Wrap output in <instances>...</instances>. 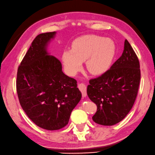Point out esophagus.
<instances>
[{
  "label": "esophagus",
  "mask_w": 155,
  "mask_h": 155,
  "mask_svg": "<svg viewBox=\"0 0 155 155\" xmlns=\"http://www.w3.org/2000/svg\"><path fill=\"white\" fill-rule=\"evenodd\" d=\"M78 88H79L80 91L82 92V97L87 96V86H86L84 84L81 83V84H78Z\"/></svg>",
  "instance_id": "obj_1"
}]
</instances>
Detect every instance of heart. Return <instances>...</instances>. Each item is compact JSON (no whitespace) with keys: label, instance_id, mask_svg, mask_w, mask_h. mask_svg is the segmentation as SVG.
Listing matches in <instances>:
<instances>
[{"label":"heart","instance_id":"1","mask_svg":"<svg viewBox=\"0 0 155 155\" xmlns=\"http://www.w3.org/2000/svg\"><path fill=\"white\" fill-rule=\"evenodd\" d=\"M116 54V44L112 39L97 35H84L76 39L71 50L63 52L62 61L66 71L74 75L86 61V68L92 75L105 73Z\"/></svg>","mask_w":155,"mask_h":155}]
</instances>
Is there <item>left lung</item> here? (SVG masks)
I'll return each instance as SVG.
<instances>
[{
	"label": "left lung",
	"instance_id": "obj_1",
	"mask_svg": "<svg viewBox=\"0 0 155 155\" xmlns=\"http://www.w3.org/2000/svg\"><path fill=\"white\" fill-rule=\"evenodd\" d=\"M140 79L139 61L125 39L120 58L104 74L89 81L87 95L97 105L93 120L110 126L125 118L135 102Z\"/></svg>",
	"mask_w": 155,
	"mask_h": 155
}]
</instances>
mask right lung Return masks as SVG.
Listing matches in <instances>:
<instances>
[{
	"label": "right lung",
	"mask_w": 155,
	"mask_h": 155,
	"mask_svg": "<svg viewBox=\"0 0 155 155\" xmlns=\"http://www.w3.org/2000/svg\"><path fill=\"white\" fill-rule=\"evenodd\" d=\"M56 33L37 35L18 66L16 78L21 107L35 124L47 130L65 127L82 97L77 81L64 74L59 59L48 51Z\"/></svg>",
	"instance_id": "add662e5"
}]
</instances>
